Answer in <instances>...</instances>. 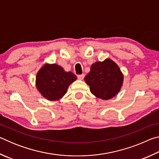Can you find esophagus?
I'll use <instances>...</instances> for the list:
<instances>
[{"label": "esophagus", "instance_id": "34e87169", "mask_svg": "<svg viewBox=\"0 0 159 159\" xmlns=\"http://www.w3.org/2000/svg\"><path fill=\"white\" fill-rule=\"evenodd\" d=\"M77 77H78V79H79V80H83V79H84L85 75L84 74H80V75H78Z\"/></svg>", "mask_w": 159, "mask_h": 159}]
</instances>
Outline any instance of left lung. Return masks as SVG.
I'll return each mask as SVG.
<instances>
[{"instance_id": "8db88e82", "label": "left lung", "mask_w": 159, "mask_h": 159, "mask_svg": "<svg viewBox=\"0 0 159 159\" xmlns=\"http://www.w3.org/2000/svg\"><path fill=\"white\" fill-rule=\"evenodd\" d=\"M92 94L104 100L116 95L123 83V74L114 61L107 58L92 64L90 71L85 77Z\"/></svg>"}]
</instances>
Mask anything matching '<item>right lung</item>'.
I'll list each match as a JSON object with an SVG mask.
<instances>
[{
    "mask_svg": "<svg viewBox=\"0 0 159 159\" xmlns=\"http://www.w3.org/2000/svg\"><path fill=\"white\" fill-rule=\"evenodd\" d=\"M76 76L71 71H65L56 64H45L36 77V86L45 99L56 101L67 92L69 86L76 80Z\"/></svg>",
    "mask_w": 159,
    "mask_h": 159,
    "instance_id": "1",
    "label": "right lung"
}]
</instances>
